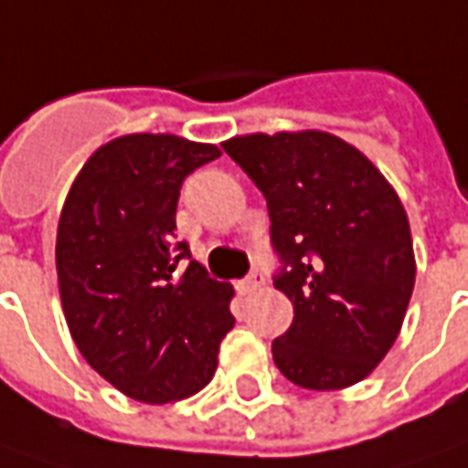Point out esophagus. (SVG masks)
I'll list each match as a JSON object with an SVG mask.
<instances>
[{"label": "esophagus", "mask_w": 468, "mask_h": 468, "mask_svg": "<svg viewBox=\"0 0 468 468\" xmlns=\"http://www.w3.org/2000/svg\"><path fill=\"white\" fill-rule=\"evenodd\" d=\"M263 282H266L263 274H261V271H253V274L246 276V279L238 284V292H240V294H250V292H256V289L263 287Z\"/></svg>", "instance_id": "34e87169"}]
</instances>
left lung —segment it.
Segmentation results:
<instances>
[{
  "instance_id": "8db88e82",
  "label": "left lung",
  "mask_w": 468,
  "mask_h": 468,
  "mask_svg": "<svg viewBox=\"0 0 468 468\" xmlns=\"http://www.w3.org/2000/svg\"><path fill=\"white\" fill-rule=\"evenodd\" d=\"M266 197L274 287L294 320L271 343L279 371L304 389L368 377L392 343L415 287L410 222L379 168L341 138L304 130L222 143Z\"/></svg>"
}]
</instances>
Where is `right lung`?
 Instances as JSON below:
<instances>
[{
    "label": "right lung",
    "instance_id": "1",
    "mask_svg": "<svg viewBox=\"0 0 468 468\" xmlns=\"http://www.w3.org/2000/svg\"><path fill=\"white\" fill-rule=\"evenodd\" d=\"M215 158L218 145L179 135H122L89 158L60 209L56 269L71 338L100 377L148 405L199 392L235 325L233 287L176 240L181 184Z\"/></svg>",
    "mask_w": 468,
    "mask_h": 468
}]
</instances>
